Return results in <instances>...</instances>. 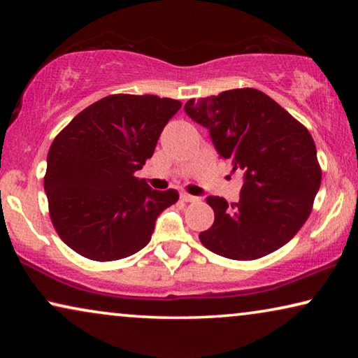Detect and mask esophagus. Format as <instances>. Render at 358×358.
<instances>
[{
  "label": "esophagus",
  "mask_w": 358,
  "mask_h": 358,
  "mask_svg": "<svg viewBox=\"0 0 358 358\" xmlns=\"http://www.w3.org/2000/svg\"><path fill=\"white\" fill-rule=\"evenodd\" d=\"M180 197H181V201H183V202H197V201H201V199H199V197L191 196V194H187V192H181Z\"/></svg>",
  "instance_id": "esophagus-1"
}]
</instances>
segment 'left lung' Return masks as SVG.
Instances as JSON below:
<instances>
[{"mask_svg":"<svg viewBox=\"0 0 358 358\" xmlns=\"http://www.w3.org/2000/svg\"><path fill=\"white\" fill-rule=\"evenodd\" d=\"M185 110L210 131L232 172L245 173L237 203L207 199L215 222L199 235L202 245L234 260L280 250L306 222L322 180L310 131L256 88L189 99Z\"/></svg>","mask_w":358,"mask_h":358,"instance_id":"obj_1","label":"left lung"}]
</instances>
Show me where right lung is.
Here are the masks:
<instances>
[{
    "mask_svg": "<svg viewBox=\"0 0 358 358\" xmlns=\"http://www.w3.org/2000/svg\"><path fill=\"white\" fill-rule=\"evenodd\" d=\"M181 102L155 94H110L59 132L47 155L44 189L53 227L80 256L110 262L148 245L156 217L178 191L136 177Z\"/></svg>",
    "mask_w": 358,
    "mask_h": 358,
    "instance_id": "add662e5",
    "label": "right lung"
}]
</instances>
